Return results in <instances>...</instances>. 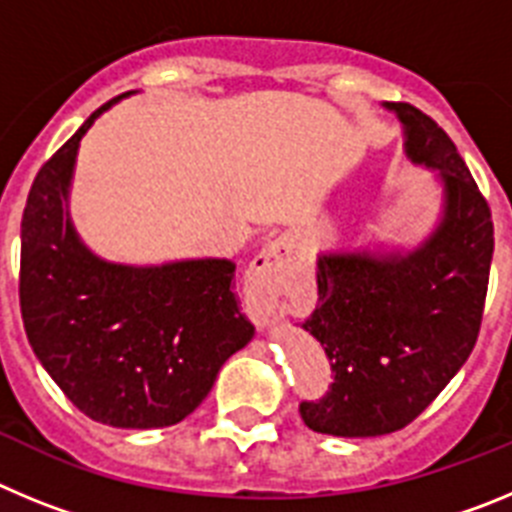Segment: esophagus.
Listing matches in <instances>:
<instances>
[{"label": "esophagus", "instance_id": "esophagus-1", "mask_svg": "<svg viewBox=\"0 0 512 512\" xmlns=\"http://www.w3.org/2000/svg\"><path fill=\"white\" fill-rule=\"evenodd\" d=\"M292 282V246L284 238L271 241L246 271V307L251 318L266 325L277 318Z\"/></svg>", "mask_w": 512, "mask_h": 512}]
</instances>
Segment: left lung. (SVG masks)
<instances>
[{
  "label": "left lung",
  "instance_id": "obj_1",
  "mask_svg": "<svg viewBox=\"0 0 512 512\" xmlns=\"http://www.w3.org/2000/svg\"><path fill=\"white\" fill-rule=\"evenodd\" d=\"M410 161L441 171L443 217L410 253H325L318 307L302 328L320 341L333 384L300 402L315 433L369 438L413 423L472 354L490 282L492 212L454 140L408 102L384 104Z\"/></svg>",
  "mask_w": 512,
  "mask_h": 512
}]
</instances>
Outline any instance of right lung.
Masks as SVG:
<instances>
[{"mask_svg":"<svg viewBox=\"0 0 512 512\" xmlns=\"http://www.w3.org/2000/svg\"><path fill=\"white\" fill-rule=\"evenodd\" d=\"M110 99L35 176L22 212L20 310L27 341L76 408L112 428H164L194 413L220 366L253 338L228 259L122 266L71 225L76 148Z\"/></svg>","mask_w":512,"mask_h":512,"instance_id":"add662e5","label":"right lung"}]
</instances>
